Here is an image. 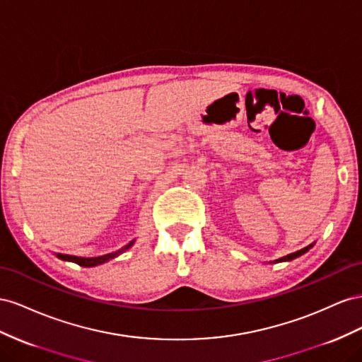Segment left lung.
<instances>
[{
	"instance_id": "8db88e82",
	"label": "left lung",
	"mask_w": 362,
	"mask_h": 362,
	"mask_svg": "<svg viewBox=\"0 0 362 362\" xmlns=\"http://www.w3.org/2000/svg\"><path fill=\"white\" fill-rule=\"evenodd\" d=\"M314 244H309L308 247H305V249H302V250H298V252H294V253H290V255H286V256H284V257H281V259H277L276 262H284V261H293V259H296V257H298V256H302V255H305L309 249H311Z\"/></svg>"
}]
</instances>
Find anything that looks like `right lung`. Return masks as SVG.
I'll return each instance as SVG.
<instances>
[{"label": "right lung", "mask_w": 362, "mask_h": 362, "mask_svg": "<svg viewBox=\"0 0 362 362\" xmlns=\"http://www.w3.org/2000/svg\"><path fill=\"white\" fill-rule=\"evenodd\" d=\"M133 243L135 241H132V243H129L126 247H122L121 250H118V252H113V253H107V255H103V256H97V257H81V256H72V255H62V253H57V257H60V259H64V261H71V262H76V264H78V265H81V267H95V265H100V264H105V262H107V261H110V259H113V257H117L118 255H121L122 252H126V250H129L130 247L133 245Z\"/></svg>", "instance_id": "add662e5"}]
</instances>
